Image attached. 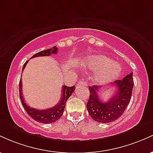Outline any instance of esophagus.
<instances>
[{
    "label": "esophagus",
    "mask_w": 153,
    "mask_h": 153,
    "mask_svg": "<svg viewBox=\"0 0 153 153\" xmlns=\"http://www.w3.org/2000/svg\"><path fill=\"white\" fill-rule=\"evenodd\" d=\"M78 85H83V86H87V82L85 81L84 80H80L79 82L78 83Z\"/></svg>",
    "instance_id": "obj_1"
}]
</instances>
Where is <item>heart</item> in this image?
<instances>
[{"label": "heart", "mask_w": 153, "mask_h": 153, "mask_svg": "<svg viewBox=\"0 0 153 153\" xmlns=\"http://www.w3.org/2000/svg\"><path fill=\"white\" fill-rule=\"evenodd\" d=\"M85 68L89 71H96L94 81L102 84L117 78L122 71L118 63L112 62L109 57L103 54H94L85 59Z\"/></svg>", "instance_id": "b5f03b06"}]
</instances>
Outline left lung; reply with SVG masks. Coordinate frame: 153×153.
Returning <instances> with one entry per match:
<instances>
[{"label": "left lung", "mask_w": 153, "mask_h": 153, "mask_svg": "<svg viewBox=\"0 0 153 153\" xmlns=\"http://www.w3.org/2000/svg\"><path fill=\"white\" fill-rule=\"evenodd\" d=\"M116 87L115 94L107 102H103L99 99L98 93L102 86H89L90 97L86 107L91 117L96 122L109 123L119 119L124 113L130 102L132 89L134 87L133 73L126 75L122 80H117L110 88ZM107 87V86H106ZM105 87V88H106Z\"/></svg>", "instance_id": "left-lung-1"}]
</instances>
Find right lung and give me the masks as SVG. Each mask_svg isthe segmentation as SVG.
<instances>
[{
	"label": "right lung",
	"instance_id": "add662e5",
	"mask_svg": "<svg viewBox=\"0 0 153 153\" xmlns=\"http://www.w3.org/2000/svg\"><path fill=\"white\" fill-rule=\"evenodd\" d=\"M57 47L54 46L51 49H48V50H45L41 52H38V53L35 54L33 55L31 58L36 57H44V56H50V54H56L57 52ZM28 61H26L25 64L24 65L22 68V71L25 68V67L27 64ZM22 78L20 79L19 81V96H20L21 101H22V105L24 106V109L27 114H29L33 119H34L36 122L39 123H42V124H50V123H53L56 122L57 120L60 118L63 114L64 112L65 107V103L67 100L70 98L72 94L74 92L75 86L69 87L67 85H63L62 86V96H61V99L57 103V105L52 107V108H47V109H43V110H39L36 109L34 108H31L29 106L25 103V101L23 99L22 92Z\"/></svg>",
	"mask_w": 153,
	"mask_h": 153
}]
</instances>
